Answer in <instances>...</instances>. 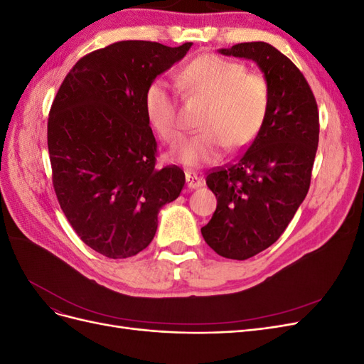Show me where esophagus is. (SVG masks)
I'll return each mask as SVG.
<instances>
[{
    "mask_svg": "<svg viewBox=\"0 0 364 364\" xmlns=\"http://www.w3.org/2000/svg\"><path fill=\"white\" fill-rule=\"evenodd\" d=\"M185 179H186V185H188L190 190H196V188H200V186H203V181L200 178H197V176L191 171L185 173Z\"/></svg>",
    "mask_w": 364,
    "mask_h": 364,
    "instance_id": "34e87169",
    "label": "esophagus"
}]
</instances>
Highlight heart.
<instances>
[{
    "instance_id": "1",
    "label": "heart",
    "mask_w": 364,
    "mask_h": 364,
    "mask_svg": "<svg viewBox=\"0 0 364 364\" xmlns=\"http://www.w3.org/2000/svg\"><path fill=\"white\" fill-rule=\"evenodd\" d=\"M181 82L193 95L208 100L197 134L179 141L173 158L188 167L215 162L229 146L247 147L257 138L269 114L270 87L259 74H249L243 63L203 54L181 73ZM150 126L165 142L181 135L178 102L171 85L162 79L151 82L144 95Z\"/></svg>"
}]
</instances>
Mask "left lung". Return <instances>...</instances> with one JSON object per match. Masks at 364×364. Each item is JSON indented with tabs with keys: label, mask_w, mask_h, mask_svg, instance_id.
Instances as JSON below:
<instances>
[{
	"label": "left lung",
	"mask_w": 364,
	"mask_h": 364,
	"mask_svg": "<svg viewBox=\"0 0 364 364\" xmlns=\"http://www.w3.org/2000/svg\"><path fill=\"white\" fill-rule=\"evenodd\" d=\"M218 51L255 62L270 87L269 114L257 138L234 164L206 176L217 208L202 235L218 255L247 259L282 235L305 199L318 112L304 74L270 43L243 42Z\"/></svg>",
	"instance_id": "1"
}]
</instances>
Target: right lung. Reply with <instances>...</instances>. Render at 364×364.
<instances>
[{
  "label": "right lung",
  "mask_w": 364,
  "mask_h": 364,
  "mask_svg": "<svg viewBox=\"0 0 364 364\" xmlns=\"http://www.w3.org/2000/svg\"><path fill=\"white\" fill-rule=\"evenodd\" d=\"M191 46L121 41L95 50L74 65L51 105L54 191L75 234L107 258L144 250L156 234L159 209L185 185L176 165L155 167L158 144L144 95Z\"/></svg>",
  "instance_id": "right-lung-1"
}]
</instances>
